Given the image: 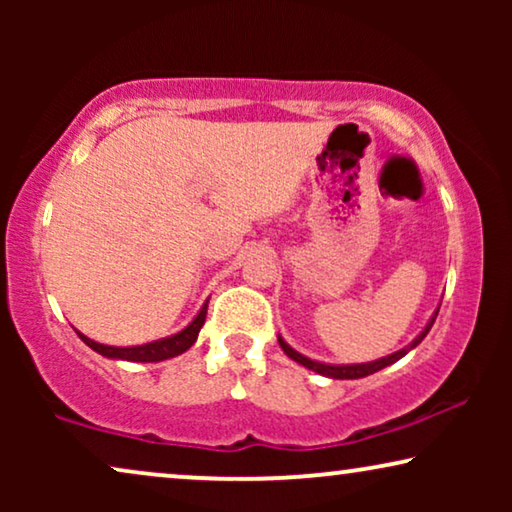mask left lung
I'll return each instance as SVG.
<instances>
[{
    "label": "left lung",
    "mask_w": 512,
    "mask_h": 512,
    "mask_svg": "<svg viewBox=\"0 0 512 512\" xmlns=\"http://www.w3.org/2000/svg\"><path fill=\"white\" fill-rule=\"evenodd\" d=\"M436 317H438V312L433 314L431 321H429V324H426L424 331L419 333L415 340H412V345L403 347L401 352H396V354H389V356H384V359H377V361H370V363H356V366H328V363L312 361V359H307V356L298 354L296 349H291L289 345H286V342H284L282 338H279V347L284 349V354H286V356H291L293 361L303 363L305 368L314 370V373H319V375H326V377H333V380H356V377H366V375H373V373H377V370H382V368L391 366V363L398 361V359H401V356L408 354L412 347H417L419 342H422V340L426 338V333L431 331V326H433V321H436Z\"/></svg>",
    "instance_id": "8db88e82"
}]
</instances>
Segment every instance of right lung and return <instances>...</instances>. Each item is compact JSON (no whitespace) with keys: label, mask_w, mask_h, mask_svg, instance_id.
<instances>
[{"label":"right lung","mask_w":512,"mask_h":512,"mask_svg":"<svg viewBox=\"0 0 512 512\" xmlns=\"http://www.w3.org/2000/svg\"><path fill=\"white\" fill-rule=\"evenodd\" d=\"M205 317H207V303L202 305L198 317H195L181 333L172 335V338H163V340L149 342V345H139V347H109V345H100V342L90 340L81 333L79 335L90 349H95V352L102 354V356H109V359L151 363V361H165V359H172V356L184 354L186 349L191 347L195 340H198V333H200L202 324H205Z\"/></svg>","instance_id":"right-lung-1"}]
</instances>
